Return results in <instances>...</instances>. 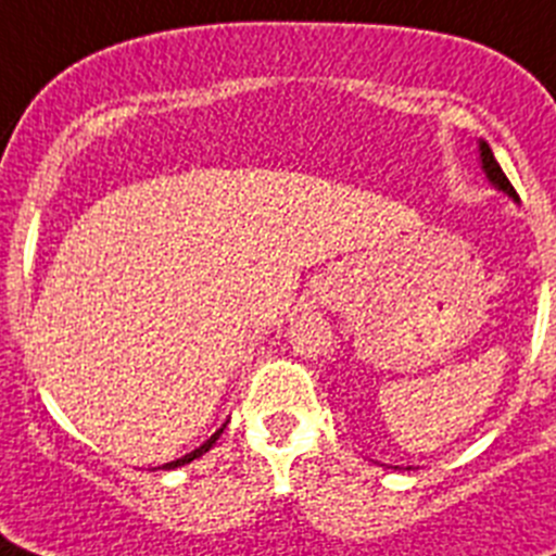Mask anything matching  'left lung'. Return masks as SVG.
Returning a JSON list of instances; mask_svg holds the SVG:
<instances>
[{
  "mask_svg": "<svg viewBox=\"0 0 556 556\" xmlns=\"http://www.w3.org/2000/svg\"><path fill=\"white\" fill-rule=\"evenodd\" d=\"M479 161H481V172L488 175L490 184H493L495 189L504 191L507 198H513L515 203H518V194H515L513 184H509L507 175H504V169H501L498 161H495V155H493V150H490L488 141H479Z\"/></svg>",
  "mask_w": 556,
  "mask_h": 556,
  "instance_id": "left-lung-1",
  "label": "left lung"
}]
</instances>
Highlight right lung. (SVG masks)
Instances as JSON below:
<instances>
[{"label":"right lung","instance_id":"add662e5","mask_svg":"<svg viewBox=\"0 0 556 556\" xmlns=\"http://www.w3.org/2000/svg\"><path fill=\"white\" fill-rule=\"evenodd\" d=\"M225 426H228V420H225V424H223V429H217V431H214V434H211L208 440H205V443L200 445V448H194V451H191V454L180 456V459H172V462H166V465H161V468H164V470H175V468H180V465H189V462L200 459V456H203L205 451H211V448H214V443H217V440H219V434H223V431H225ZM152 470H155V468H152Z\"/></svg>","mask_w":556,"mask_h":556}]
</instances>
